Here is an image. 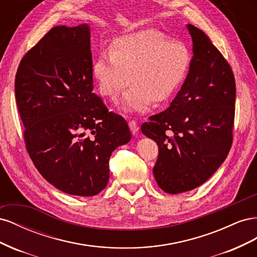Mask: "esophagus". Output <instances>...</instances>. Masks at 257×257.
I'll use <instances>...</instances> for the list:
<instances>
[{
  "mask_svg": "<svg viewBox=\"0 0 257 257\" xmlns=\"http://www.w3.org/2000/svg\"><path fill=\"white\" fill-rule=\"evenodd\" d=\"M128 126H130V130H131V132H132V134L136 136L137 133H138V131H139V126H138L137 122L134 121V120L130 121V122H128Z\"/></svg>",
  "mask_w": 257,
  "mask_h": 257,
  "instance_id": "34e87169",
  "label": "esophagus"
}]
</instances>
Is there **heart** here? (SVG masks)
<instances>
[{
	"instance_id": "b5f03b06",
	"label": "heart",
	"mask_w": 257,
	"mask_h": 257,
	"mask_svg": "<svg viewBox=\"0 0 257 257\" xmlns=\"http://www.w3.org/2000/svg\"><path fill=\"white\" fill-rule=\"evenodd\" d=\"M191 54L181 43L170 42L158 31L145 30L115 40L111 49L99 51L93 77L100 95L115 99L130 81L120 107L125 111H145L164 102L185 78Z\"/></svg>"
}]
</instances>
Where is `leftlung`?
I'll use <instances>...</instances> for the list:
<instances>
[{
    "mask_svg": "<svg viewBox=\"0 0 257 257\" xmlns=\"http://www.w3.org/2000/svg\"><path fill=\"white\" fill-rule=\"evenodd\" d=\"M186 28L193 42L188 76L167 109L142 125L159 146L153 175L168 194L196 189L216 172L231 147L235 119L229 64L203 31Z\"/></svg>",
    "mask_w": 257,
    "mask_h": 257,
    "instance_id": "1",
    "label": "left lung"
}]
</instances>
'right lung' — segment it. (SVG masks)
Here are the masks:
<instances>
[{
	"label": "right lung",
	"instance_id": "add662e5",
	"mask_svg": "<svg viewBox=\"0 0 257 257\" xmlns=\"http://www.w3.org/2000/svg\"><path fill=\"white\" fill-rule=\"evenodd\" d=\"M90 27L52 28L21 60L15 93L30 158L54 188L94 196L112 151L131 141L121 115L93 93Z\"/></svg>",
	"mask_w": 257,
	"mask_h": 257
}]
</instances>
